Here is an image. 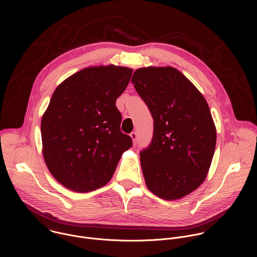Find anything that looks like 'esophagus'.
I'll use <instances>...</instances> for the list:
<instances>
[{
  "label": "esophagus",
  "instance_id": "esophagus-1",
  "mask_svg": "<svg viewBox=\"0 0 257 257\" xmlns=\"http://www.w3.org/2000/svg\"><path fill=\"white\" fill-rule=\"evenodd\" d=\"M130 136H131V138L133 140V144L136 145L137 144V133L136 132H131Z\"/></svg>",
  "mask_w": 257,
  "mask_h": 257
}]
</instances>
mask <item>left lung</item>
<instances>
[{
	"mask_svg": "<svg viewBox=\"0 0 257 257\" xmlns=\"http://www.w3.org/2000/svg\"><path fill=\"white\" fill-rule=\"evenodd\" d=\"M131 82L154 119L152 142L140 152L145 184L163 199L184 197L202 184L214 154L208 104L173 67L137 69Z\"/></svg>",
	"mask_w": 257,
	"mask_h": 257,
	"instance_id": "obj_1",
	"label": "left lung"
}]
</instances>
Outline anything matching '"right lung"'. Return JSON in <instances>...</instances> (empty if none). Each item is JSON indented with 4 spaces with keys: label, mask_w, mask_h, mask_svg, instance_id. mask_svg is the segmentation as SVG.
<instances>
[{
    "label": "right lung",
    "mask_w": 257,
    "mask_h": 257,
    "mask_svg": "<svg viewBox=\"0 0 257 257\" xmlns=\"http://www.w3.org/2000/svg\"><path fill=\"white\" fill-rule=\"evenodd\" d=\"M132 72L114 65L89 67L54 91L41 124L43 154L65 187L83 193L104 186L132 146V138L120 129L116 106Z\"/></svg>",
    "instance_id": "add662e5"
}]
</instances>
